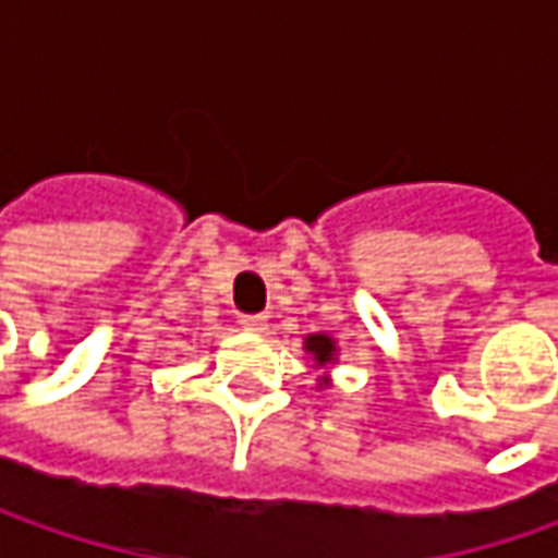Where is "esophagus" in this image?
Masks as SVG:
<instances>
[{"label": "esophagus", "instance_id": "obj_1", "mask_svg": "<svg viewBox=\"0 0 558 558\" xmlns=\"http://www.w3.org/2000/svg\"><path fill=\"white\" fill-rule=\"evenodd\" d=\"M239 326H242L245 332H264V329H267V316H264V313H245V316L239 319Z\"/></svg>", "mask_w": 558, "mask_h": 558}]
</instances>
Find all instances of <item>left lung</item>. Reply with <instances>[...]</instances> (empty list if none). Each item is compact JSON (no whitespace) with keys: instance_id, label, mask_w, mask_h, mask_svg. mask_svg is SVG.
I'll return each mask as SVG.
<instances>
[{"instance_id":"1","label":"left lung","mask_w":558,"mask_h":558,"mask_svg":"<svg viewBox=\"0 0 558 558\" xmlns=\"http://www.w3.org/2000/svg\"><path fill=\"white\" fill-rule=\"evenodd\" d=\"M304 351L313 356V366H316V369H329L335 360H338V341H335L332 335L313 332L304 338ZM316 385H319V388H329V385H332L329 373L319 375V378H316Z\"/></svg>"}]
</instances>
